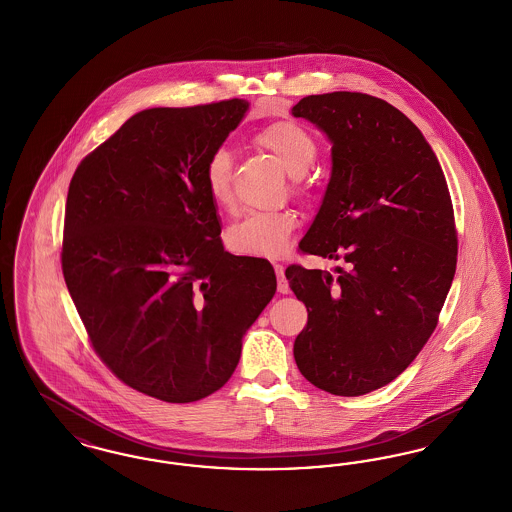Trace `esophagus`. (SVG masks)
Wrapping results in <instances>:
<instances>
[{
  "mask_svg": "<svg viewBox=\"0 0 512 512\" xmlns=\"http://www.w3.org/2000/svg\"><path fill=\"white\" fill-rule=\"evenodd\" d=\"M274 272H276V278H278V292H290V284H288L286 274H284V265H274Z\"/></svg>",
  "mask_w": 512,
  "mask_h": 512,
  "instance_id": "obj_1",
  "label": "esophagus"
}]
</instances>
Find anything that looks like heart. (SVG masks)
<instances>
[{"mask_svg":"<svg viewBox=\"0 0 512 512\" xmlns=\"http://www.w3.org/2000/svg\"><path fill=\"white\" fill-rule=\"evenodd\" d=\"M253 140L282 163L292 176L295 194L309 192L305 174L315 163L318 151L317 140L309 130L297 122L274 121L263 126ZM203 180L213 203L230 211L234 207V180L232 155L226 147H217L209 153L203 167ZM295 226L297 219L290 211H253L228 228L226 244L240 255L278 257L288 249Z\"/></svg>","mask_w":512,"mask_h":512,"instance_id":"b5f03b06","label":"heart"}]
</instances>
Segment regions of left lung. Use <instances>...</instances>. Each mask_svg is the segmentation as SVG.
Listing matches in <instances>:
<instances>
[{
    "label": "left lung",
    "instance_id": "left-lung-1",
    "mask_svg": "<svg viewBox=\"0 0 512 512\" xmlns=\"http://www.w3.org/2000/svg\"><path fill=\"white\" fill-rule=\"evenodd\" d=\"M293 117L332 142V176L299 249L345 261L286 268L307 326L293 343L320 390L357 397L395 380L438 326L457 268V228L438 157L388 101L359 92L307 96Z\"/></svg>",
    "mask_w": 512,
    "mask_h": 512
}]
</instances>
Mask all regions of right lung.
<instances>
[{
	"mask_svg": "<svg viewBox=\"0 0 512 512\" xmlns=\"http://www.w3.org/2000/svg\"><path fill=\"white\" fill-rule=\"evenodd\" d=\"M247 107L140 111L69 186L61 267L92 347L126 386L167 403L230 380L245 330L276 292L267 259L224 251L203 180Z\"/></svg>",
	"mask_w": 512,
	"mask_h": 512,
	"instance_id": "add662e5",
	"label": "right lung"
}]
</instances>
